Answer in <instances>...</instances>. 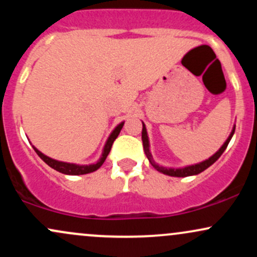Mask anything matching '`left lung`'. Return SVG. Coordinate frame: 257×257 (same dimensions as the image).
I'll return each mask as SVG.
<instances>
[{"instance_id":"8db88e82","label":"left lung","mask_w":257,"mask_h":257,"mask_svg":"<svg viewBox=\"0 0 257 257\" xmlns=\"http://www.w3.org/2000/svg\"><path fill=\"white\" fill-rule=\"evenodd\" d=\"M234 131H235V125H233V129H232L231 134H229V137L227 138V140L225 141V144H223V145L220 147L219 151H217L216 153H214V155L211 156L210 158L205 159V161L200 162V163L193 164V166H187V167H182V168H168V167H163V166H159V164H157L155 161H153L151 151H150L149 135H147L146 126H145V124H144V123H143V133H141V139H143L144 151H145L146 157L149 158L150 163L152 164V167L155 168V169H157L158 172L166 174V175H169V176H176V178H185V176L197 175V174L204 172L206 168L210 167L211 164H214L215 162H216L217 159L220 158V156L222 155L223 151H225V150H226L227 145H228V143H229V141H231L233 134H234Z\"/></svg>"}]
</instances>
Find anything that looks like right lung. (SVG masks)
I'll list each match as a JSON object with an SVG mask.
<instances>
[{
    "label": "right lung",
    "instance_id": "add662e5",
    "mask_svg": "<svg viewBox=\"0 0 257 257\" xmlns=\"http://www.w3.org/2000/svg\"><path fill=\"white\" fill-rule=\"evenodd\" d=\"M123 124H124V122L119 123V124L113 129V132L111 133L110 137H108V139H107V141H106L104 150H102V153H101V157L99 158V161L96 162V163L88 164V166H79V164L66 163V162L57 161V159H53L51 157H48V156L43 155V153L41 151H38V150L35 146H32V147H34V150L36 151V153L38 156H40V158L42 159L44 163L48 164L49 167L53 168V169H55L57 172L66 174V175H83V174L95 172V170H98L99 168L102 166V163L105 162L106 157H107V155L111 151L112 144H113V141L116 140V138L118 137L120 131H122Z\"/></svg>",
    "mask_w": 257,
    "mask_h": 257
}]
</instances>
